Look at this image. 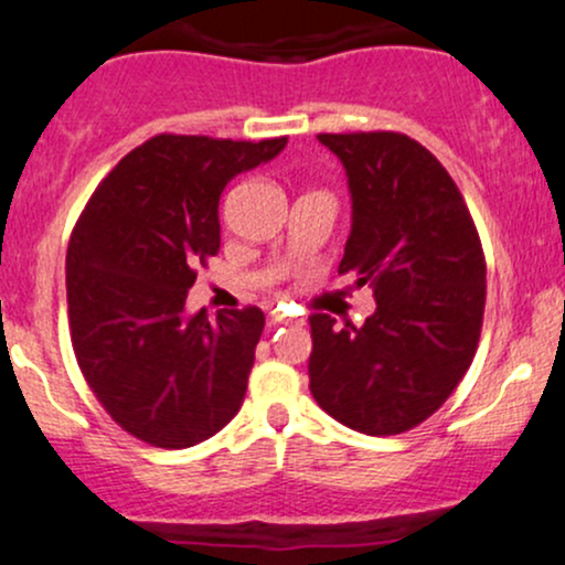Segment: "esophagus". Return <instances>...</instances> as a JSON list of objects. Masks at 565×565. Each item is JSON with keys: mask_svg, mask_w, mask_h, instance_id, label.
<instances>
[{"mask_svg": "<svg viewBox=\"0 0 565 565\" xmlns=\"http://www.w3.org/2000/svg\"><path fill=\"white\" fill-rule=\"evenodd\" d=\"M270 321H274V323H302V319H295V316H287L281 308L270 310Z\"/></svg>", "mask_w": 565, "mask_h": 565, "instance_id": "1", "label": "esophagus"}]
</instances>
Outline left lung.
Masks as SVG:
<instances>
[{"label":"left lung","mask_w":565,"mask_h":565,"mask_svg":"<svg viewBox=\"0 0 565 565\" xmlns=\"http://www.w3.org/2000/svg\"><path fill=\"white\" fill-rule=\"evenodd\" d=\"M348 174L353 225L340 274L374 289L364 327L310 316V393L337 423L395 436L459 385L481 340L486 260L444 164L401 132L319 135Z\"/></svg>","instance_id":"left-lung-1"}]
</instances>
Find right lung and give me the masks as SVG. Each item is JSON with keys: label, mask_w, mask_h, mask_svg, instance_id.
Listing matches in <instances>:
<instances>
[{"label": "right lung", "mask_w": 565, "mask_h": 565, "mask_svg": "<svg viewBox=\"0 0 565 565\" xmlns=\"http://www.w3.org/2000/svg\"><path fill=\"white\" fill-rule=\"evenodd\" d=\"M287 146L157 135L97 185L66 255L68 329L95 398L129 436L188 449L244 404L260 308L185 313L196 265L220 249V193Z\"/></svg>", "instance_id": "right-lung-1"}]
</instances>
